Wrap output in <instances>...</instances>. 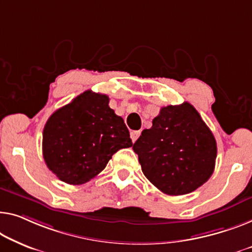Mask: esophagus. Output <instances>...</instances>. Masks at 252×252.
I'll list each match as a JSON object with an SVG mask.
<instances>
[{
  "label": "esophagus",
  "mask_w": 252,
  "mask_h": 252,
  "mask_svg": "<svg viewBox=\"0 0 252 252\" xmlns=\"http://www.w3.org/2000/svg\"><path fill=\"white\" fill-rule=\"evenodd\" d=\"M140 136V131H131L130 132V138L132 142H136L137 139Z\"/></svg>",
  "instance_id": "obj_1"
}]
</instances>
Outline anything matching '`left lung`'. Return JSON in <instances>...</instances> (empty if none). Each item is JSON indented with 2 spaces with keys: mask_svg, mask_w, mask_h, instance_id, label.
Masks as SVG:
<instances>
[{
  "mask_svg": "<svg viewBox=\"0 0 252 252\" xmlns=\"http://www.w3.org/2000/svg\"><path fill=\"white\" fill-rule=\"evenodd\" d=\"M132 148L146 178L170 196L192 192L215 168V137L187 102L162 107Z\"/></svg>",
  "mask_w": 252,
  "mask_h": 252,
  "instance_id": "8db88e82",
  "label": "left lung"
}]
</instances>
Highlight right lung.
I'll return each mask as SVG.
<instances>
[{
  "instance_id": "add662e5",
  "label": "right lung",
  "mask_w": 252,
  "mask_h": 252,
  "mask_svg": "<svg viewBox=\"0 0 252 252\" xmlns=\"http://www.w3.org/2000/svg\"><path fill=\"white\" fill-rule=\"evenodd\" d=\"M108 102L106 95L87 90L47 120L43 156L61 181L73 186L88 182L118 150L132 146L125 121Z\"/></svg>"
}]
</instances>
